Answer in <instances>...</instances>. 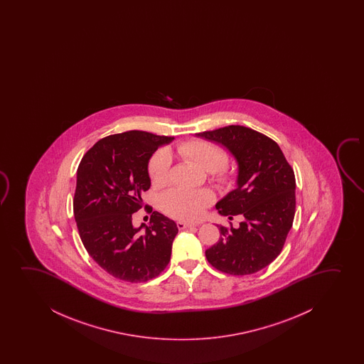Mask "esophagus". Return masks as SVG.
I'll return each mask as SVG.
<instances>
[{
	"label": "esophagus",
	"instance_id": "34e87169",
	"mask_svg": "<svg viewBox=\"0 0 364 364\" xmlns=\"http://www.w3.org/2000/svg\"><path fill=\"white\" fill-rule=\"evenodd\" d=\"M178 225V229L184 230L189 229V228H196L198 224H190V223H183V221H179V223H176Z\"/></svg>",
	"mask_w": 364,
	"mask_h": 364
}]
</instances>
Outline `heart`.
Segmentation results:
<instances>
[{
    "mask_svg": "<svg viewBox=\"0 0 364 364\" xmlns=\"http://www.w3.org/2000/svg\"><path fill=\"white\" fill-rule=\"evenodd\" d=\"M176 151L183 159L189 160L205 171H211L221 183L229 179V169L225 165L228 155L220 145L208 140H188L180 143ZM169 169V153L166 150L155 151L148 164L151 184L154 186L166 184ZM210 201L211 195L206 190L171 189L160 198V204L165 213L181 220L198 219Z\"/></svg>",
    "mask_w": 364,
    "mask_h": 364,
    "instance_id": "heart-1",
    "label": "heart"
}]
</instances>
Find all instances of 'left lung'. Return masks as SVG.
Returning a JSON list of instances; mask_svg holds the SVG:
<instances>
[{"label": "left lung", "instance_id": "obj_1", "mask_svg": "<svg viewBox=\"0 0 364 364\" xmlns=\"http://www.w3.org/2000/svg\"><path fill=\"white\" fill-rule=\"evenodd\" d=\"M224 145L239 165L237 188L216 204L219 214L239 228L218 226L220 239L205 251L211 266L225 274L244 276L271 264L282 251L294 223L296 179L279 144L242 125H229L196 134Z\"/></svg>", "mask_w": 364, "mask_h": 364}]
</instances>
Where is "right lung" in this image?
<instances>
[{"instance_id": "1", "label": "right lung", "mask_w": 364, "mask_h": 364, "mask_svg": "<svg viewBox=\"0 0 364 364\" xmlns=\"http://www.w3.org/2000/svg\"><path fill=\"white\" fill-rule=\"evenodd\" d=\"M173 136L130 130L98 140L77 170L73 213L90 257L115 279L138 284L164 271L178 234L173 220L154 211L136 229L133 214L149 190L148 163Z\"/></svg>"}]
</instances>
